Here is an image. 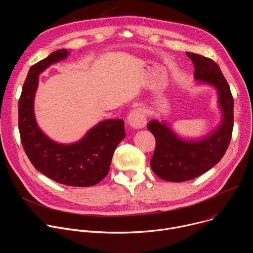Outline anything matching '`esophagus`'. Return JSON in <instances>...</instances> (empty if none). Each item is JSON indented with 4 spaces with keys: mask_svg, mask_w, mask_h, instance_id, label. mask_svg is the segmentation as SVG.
<instances>
[{
    "mask_svg": "<svg viewBox=\"0 0 253 253\" xmlns=\"http://www.w3.org/2000/svg\"><path fill=\"white\" fill-rule=\"evenodd\" d=\"M127 123L134 129H141L143 127H145L147 120L145 115H144V113L141 110L136 109L128 115Z\"/></svg>",
    "mask_w": 253,
    "mask_h": 253,
    "instance_id": "34e87169",
    "label": "esophagus"
}]
</instances>
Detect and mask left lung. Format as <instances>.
I'll use <instances>...</instances> for the list:
<instances>
[{"instance_id": "left-lung-1", "label": "left lung", "mask_w": 253, "mask_h": 253, "mask_svg": "<svg viewBox=\"0 0 253 253\" xmlns=\"http://www.w3.org/2000/svg\"><path fill=\"white\" fill-rule=\"evenodd\" d=\"M186 55L193 63L196 84L210 86L217 93L221 120L210 133L194 139L180 136L163 118L148 123V130L156 140L151 168L169 182L194 179L217 164L228 148L233 129V98L219 66L197 54Z\"/></svg>"}]
</instances>
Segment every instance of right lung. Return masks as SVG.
<instances>
[{"label":"right lung","mask_w":253,"mask_h":253,"mask_svg":"<svg viewBox=\"0 0 253 253\" xmlns=\"http://www.w3.org/2000/svg\"><path fill=\"white\" fill-rule=\"evenodd\" d=\"M61 49L35 64L28 72L19 100V131L24 150L34 167L54 181L78 187L99 183L108 174L118 144L125 138L122 119L103 120L74 143H59L46 135L35 116L39 76L51 65L67 59Z\"/></svg>","instance_id":"right-lung-1"}]
</instances>
